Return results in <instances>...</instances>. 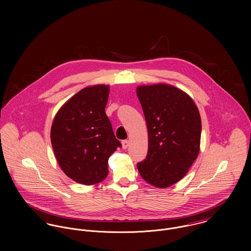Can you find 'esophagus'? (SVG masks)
<instances>
[{"mask_svg": "<svg viewBox=\"0 0 251 251\" xmlns=\"http://www.w3.org/2000/svg\"><path fill=\"white\" fill-rule=\"evenodd\" d=\"M128 145H129V142H128V140H123V141H122V146H123V149H124V150L127 149Z\"/></svg>", "mask_w": 251, "mask_h": 251, "instance_id": "34e87169", "label": "esophagus"}]
</instances>
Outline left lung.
Here are the masks:
<instances>
[{
    "mask_svg": "<svg viewBox=\"0 0 251 251\" xmlns=\"http://www.w3.org/2000/svg\"><path fill=\"white\" fill-rule=\"evenodd\" d=\"M149 133L147 157L137 168L147 182L160 188L182 179L199 153L201 118L192 99L170 85L136 90Z\"/></svg>",
    "mask_w": 251,
    "mask_h": 251,
    "instance_id": "1",
    "label": "left lung"
}]
</instances>
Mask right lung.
I'll return each mask as SVG.
<instances>
[{
    "mask_svg": "<svg viewBox=\"0 0 251 251\" xmlns=\"http://www.w3.org/2000/svg\"><path fill=\"white\" fill-rule=\"evenodd\" d=\"M109 87H87L58 111L51 143L65 174L82 184H95L108 175V158L122 147L105 113Z\"/></svg>",
    "mask_w": 251,
    "mask_h": 251,
    "instance_id": "right-lung-1",
    "label": "right lung"
}]
</instances>
